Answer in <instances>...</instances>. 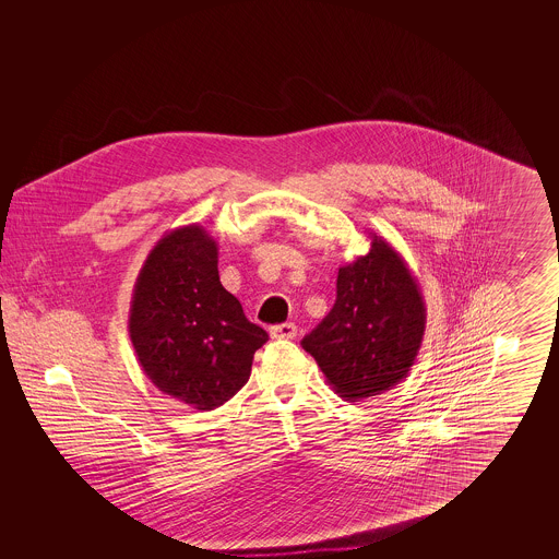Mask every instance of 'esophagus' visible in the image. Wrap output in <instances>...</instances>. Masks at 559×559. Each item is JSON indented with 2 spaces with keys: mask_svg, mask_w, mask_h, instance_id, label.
<instances>
[{
  "mask_svg": "<svg viewBox=\"0 0 559 559\" xmlns=\"http://www.w3.org/2000/svg\"><path fill=\"white\" fill-rule=\"evenodd\" d=\"M270 335L272 340H295L297 335V326L293 322H283V324H276L270 329Z\"/></svg>",
  "mask_w": 559,
  "mask_h": 559,
  "instance_id": "1",
  "label": "esophagus"
}]
</instances>
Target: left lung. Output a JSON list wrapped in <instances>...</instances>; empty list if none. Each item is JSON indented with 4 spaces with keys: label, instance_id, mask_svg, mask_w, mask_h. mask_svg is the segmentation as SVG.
<instances>
[{
    "label": "left lung",
    "instance_id": "left-lung-1",
    "mask_svg": "<svg viewBox=\"0 0 559 559\" xmlns=\"http://www.w3.org/2000/svg\"><path fill=\"white\" fill-rule=\"evenodd\" d=\"M426 301L399 251L371 233V249L337 274V299L301 340L335 394L349 402L400 383L421 349Z\"/></svg>",
    "mask_w": 559,
    "mask_h": 559
}]
</instances>
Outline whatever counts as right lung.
<instances>
[{"label": "right lung", "mask_w": 559, "mask_h": 559, "mask_svg": "<svg viewBox=\"0 0 559 559\" xmlns=\"http://www.w3.org/2000/svg\"><path fill=\"white\" fill-rule=\"evenodd\" d=\"M130 340L163 394L213 411L247 383L267 333L249 322L217 272V242L188 224L151 249L133 285Z\"/></svg>", "instance_id": "add662e5"}]
</instances>
